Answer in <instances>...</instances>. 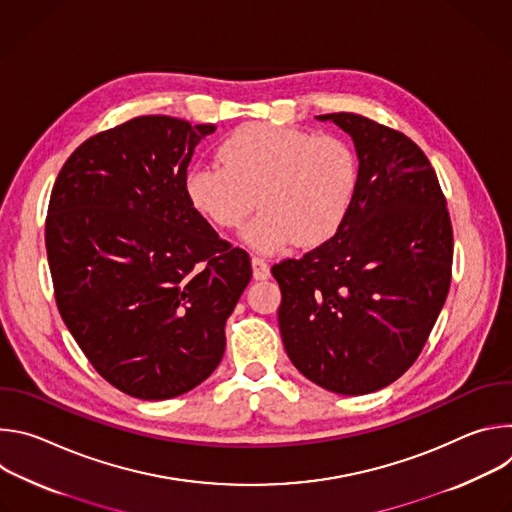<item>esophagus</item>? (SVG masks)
<instances>
[{"label": "esophagus", "instance_id": "esophagus-1", "mask_svg": "<svg viewBox=\"0 0 512 512\" xmlns=\"http://www.w3.org/2000/svg\"><path fill=\"white\" fill-rule=\"evenodd\" d=\"M251 265H253V277H255V279H267V277L271 275L269 263H267L265 259L253 257V259H251Z\"/></svg>", "mask_w": 512, "mask_h": 512}]
</instances>
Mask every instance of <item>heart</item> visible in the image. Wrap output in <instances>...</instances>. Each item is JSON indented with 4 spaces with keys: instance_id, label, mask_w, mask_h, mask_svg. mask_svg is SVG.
Wrapping results in <instances>:
<instances>
[{
    "instance_id": "heart-1",
    "label": "heart",
    "mask_w": 512,
    "mask_h": 512,
    "mask_svg": "<svg viewBox=\"0 0 512 512\" xmlns=\"http://www.w3.org/2000/svg\"><path fill=\"white\" fill-rule=\"evenodd\" d=\"M218 160L188 172V202L214 227L239 229L257 196L261 212L243 241L261 253L326 243L344 223L358 182L348 143L298 127L241 125L218 145Z\"/></svg>"
}]
</instances>
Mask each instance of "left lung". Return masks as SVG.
<instances>
[{"label":"left lung","instance_id":"obj_1","mask_svg":"<svg viewBox=\"0 0 512 512\" xmlns=\"http://www.w3.org/2000/svg\"><path fill=\"white\" fill-rule=\"evenodd\" d=\"M316 119L352 137L358 182L332 239L271 267L279 332L306 379L367 395L411 367L446 304L452 223L429 160L407 135L354 113Z\"/></svg>","mask_w":512,"mask_h":512}]
</instances>
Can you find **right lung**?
Returning <instances> with one entry per match:
<instances>
[{
	"instance_id": "1",
	"label": "right lung",
	"mask_w": 512,
	"mask_h": 512,
	"mask_svg": "<svg viewBox=\"0 0 512 512\" xmlns=\"http://www.w3.org/2000/svg\"><path fill=\"white\" fill-rule=\"evenodd\" d=\"M212 131L135 117L79 145L50 194L58 312L95 371L137 399H172L212 375L253 275L247 251L218 239L186 196L194 148Z\"/></svg>"
}]
</instances>
